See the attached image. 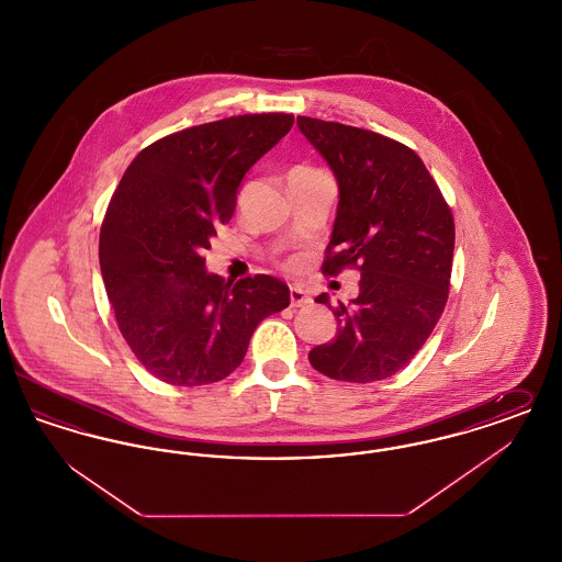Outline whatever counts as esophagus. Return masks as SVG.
<instances>
[{"label":"esophagus","instance_id":"obj_1","mask_svg":"<svg viewBox=\"0 0 562 562\" xmlns=\"http://www.w3.org/2000/svg\"><path fill=\"white\" fill-rule=\"evenodd\" d=\"M312 303V296L305 293V291H301V289H296L293 286L291 289V305L293 307H305V305H310Z\"/></svg>","mask_w":562,"mask_h":562}]
</instances>
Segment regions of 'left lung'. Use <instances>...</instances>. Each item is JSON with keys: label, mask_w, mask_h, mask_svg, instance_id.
<instances>
[{"label": "left lung", "mask_w": 562, "mask_h": 562, "mask_svg": "<svg viewBox=\"0 0 562 562\" xmlns=\"http://www.w3.org/2000/svg\"><path fill=\"white\" fill-rule=\"evenodd\" d=\"M339 183V206L322 271H360V294L330 305L339 333L310 351L318 373L371 383L404 369L428 341L449 299L453 213L426 164L383 134L296 117Z\"/></svg>", "instance_id": "left-lung-1"}]
</instances>
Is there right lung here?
<instances>
[{
	"label": "right lung",
	"mask_w": 562,
	"mask_h": 562,
	"mask_svg": "<svg viewBox=\"0 0 562 562\" xmlns=\"http://www.w3.org/2000/svg\"><path fill=\"white\" fill-rule=\"evenodd\" d=\"M293 113H246L168 134L126 168L101 225L99 261L117 328L164 383L206 385L240 367L257 324L291 303L266 273L236 284L204 268L248 168Z\"/></svg>",
	"instance_id": "right-lung-1"
}]
</instances>
